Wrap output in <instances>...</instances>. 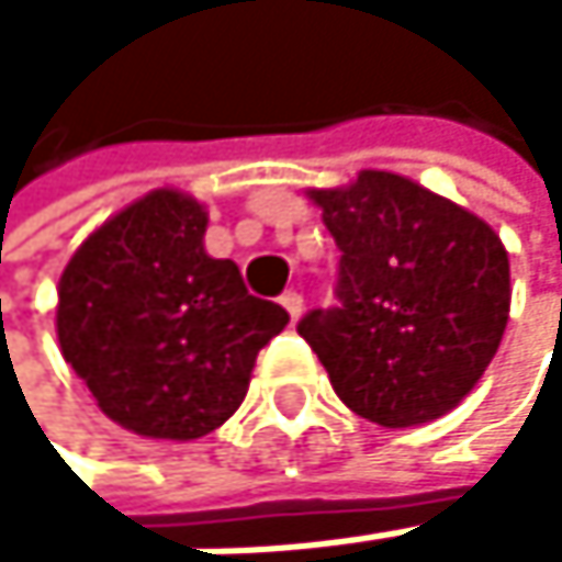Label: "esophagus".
Returning <instances> with one entry per match:
<instances>
[{"label":"esophagus","mask_w":562,"mask_h":562,"mask_svg":"<svg viewBox=\"0 0 562 562\" xmlns=\"http://www.w3.org/2000/svg\"><path fill=\"white\" fill-rule=\"evenodd\" d=\"M279 303L286 306V313H290L293 319H300V313H303V296H300L296 290H286L283 296H279Z\"/></svg>","instance_id":"1"}]
</instances>
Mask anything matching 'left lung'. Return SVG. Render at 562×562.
<instances>
[{
  "label": "left lung",
  "mask_w": 562,
  "mask_h": 562,
  "mask_svg": "<svg viewBox=\"0 0 562 562\" xmlns=\"http://www.w3.org/2000/svg\"><path fill=\"white\" fill-rule=\"evenodd\" d=\"M310 199L340 249L337 306L310 310L296 330L337 397L384 428L448 415L506 334L503 239L469 209L391 171H360Z\"/></svg>",
  "instance_id": "1"
}]
</instances>
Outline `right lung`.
<instances>
[{
	"mask_svg": "<svg viewBox=\"0 0 562 562\" xmlns=\"http://www.w3.org/2000/svg\"><path fill=\"white\" fill-rule=\"evenodd\" d=\"M209 212L158 188L106 218L59 276L63 360L121 428L195 441L235 415L290 313L205 252Z\"/></svg>",
	"mask_w": 562,
	"mask_h": 562,
	"instance_id": "obj_1",
	"label": "right lung"
}]
</instances>
